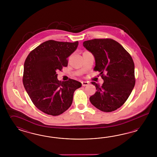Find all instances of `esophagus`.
<instances>
[{"label":"esophagus","instance_id":"1","mask_svg":"<svg viewBox=\"0 0 157 157\" xmlns=\"http://www.w3.org/2000/svg\"><path fill=\"white\" fill-rule=\"evenodd\" d=\"M82 85L83 86H87L89 85V82H86V81H83L82 82Z\"/></svg>","mask_w":157,"mask_h":157}]
</instances>
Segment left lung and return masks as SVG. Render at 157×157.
<instances>
[{
	"mask_svg": "<svg viewBox=\"0 0 157 157\" xmlns=\"http://www.w3.org/2000/svg\"><path fill=\"white\" fill-rule=\"evenodd\" d=\"M83 45L94 55V70L100 72L101 86L92 82L97 91L90 97L91 103L105 112L117 109L125 103L135 84L132 58L123 47L111 38L85 41Z\"/></svg>",
	"mask_w": 157,
	"mask_h": 157,
	"instance_id": "left-lung-1",
	"label": "left lung"
}]
</instances>
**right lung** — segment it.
Returning a JSON list of instances; mask_svg holds the SVG:
<instances>
[{"mask_svg":"<svg viewBox=\"0 0 157 157\" xmlns=\"http://www.w3.org/2000/svg\"><path fill=\"white\" fill-rule=\"evenodd\" d=\"M74 43L48 40L29 54L24 63L23 84L37 108L46 114L58 116L72 104L74 91L81 87L78 81L57 79V71L68 65L67 58L76 50Z\"/></svg>","mask_w":157,"mask_h":157,"instance_id":"1","label":"right lung"}]
</instances>
